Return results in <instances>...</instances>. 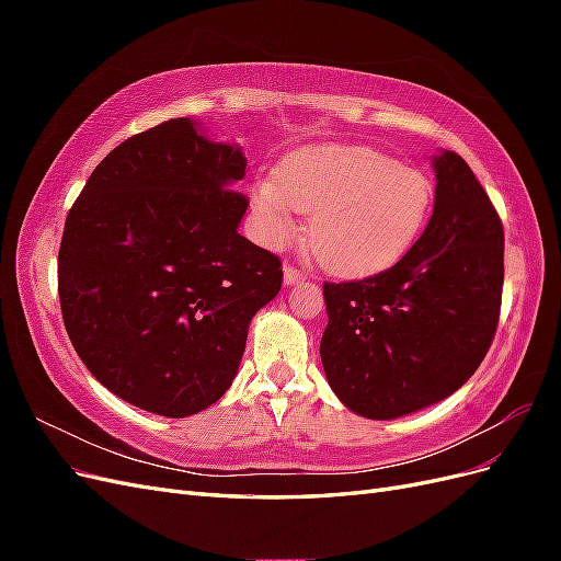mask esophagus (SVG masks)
Masks as SVG:
<instances>
[{
    "instance_id": "1",
    "label": "esophagus",
    "mask_w": 561,
    "mask_h": 561,
    "mask_svg": "<svg viewBox=\"0 0 561 561\" xmlns=\"http://www.w3.org/2000/svg\"><path fill=\"white\" fill-rule=\"evenodd\" d=\"M283 271H285V276H283L285 285H297V283H301V280H304V274H301L299 268H295L293 264H285V266H283Z\"/></svg>"
}]
</instances>
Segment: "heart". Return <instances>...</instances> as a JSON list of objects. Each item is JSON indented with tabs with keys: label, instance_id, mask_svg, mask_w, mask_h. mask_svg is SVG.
<instances>
[{
	"label": "heart",
	"instance_id": "heart-1",
	"mask_svg": "<svg viewBox=\"0 0 561 561\" xmlns=\"http://www.w3.org/2000/svg\"><path fill=\"white\" fill-rule=\"evenodd\" d=\"M435 201L433 180L379 149L328 145L299 149L278 173L252 184L254 233L285 248L311 213L309 239L328 271L367 278L398 264L426 229Z\"/></svg>",
	"mask_w": 561,
	"mask_h": 561
}]
</instances>
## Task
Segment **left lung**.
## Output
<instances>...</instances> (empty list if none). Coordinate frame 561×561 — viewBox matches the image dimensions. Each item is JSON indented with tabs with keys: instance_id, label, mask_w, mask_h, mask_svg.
I'll use <instances>...</instances> for the list:
<instances>
[{
	"instance_id": "left-lung-1",
	"label": "left lung",
	"mask_w": 561,
	"mask_h": 561,
	"mask_svg": "<svg viewBox=\"0 0 561 561\" xmlns=\"http://www.w3.org/2000/svg\"><path fill=\"white\" fill-rule=\"evenodd\" d=\"M435 206L421 239L377 276L325 283L320 360L351 412L388 421L449 398L494 342L503 225L470 165L433 157Z\"/></svg>"
}]
</instances>
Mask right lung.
<instances>
[{"mask_svg": "<svg viewBox=\"0 0 561 561\" xmlns=\"http://www.w3.org/2000/svg\"><path fill=\"white\" fill-rule=\"evenodd\" d=\"M239 145L192 118L133 135L98 163L58 252L65 330L91 375L145 412L182 419L222 398L280 260L239 233Z\"/></svg>", "mask_w": 561, "mask_h": 561, "instance_id": "obj_1", "label": "right lung"}]
</instances>
